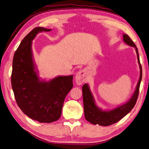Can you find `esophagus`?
Segmentation results:
<instances>
[{
  "label": "esophagus",
  "mask_w": 149,
  "mask_h": 149,
  "mask_svg": "<svg viewBox=\"0 0 149 149\" xmlns=\"http://www.w3.org/2000/svg\"><path fill=\"white\" fill-rule=\"evenodd\" d=\"M86 79V74L84 70L79 71L75 75V82L78 85H81L84 83Z\"/></svg>",
  "instance_id": "obj_1"
}]
</instances>
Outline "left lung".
<instances>
[{
	"instance_id": "obj_1",
	"label": "left lung",
	"mask_w": 149,
	"mask_h": 149,
	"mask_svg": "<svg viewBox=\"0 0 149 149\" xmlns=\"http://www.w3.org/2000/svg\"><path fill=\"white\" fill-rule=\"evenodd\" d=\"M123 41L129 45L135 47L136 51L138 61L140 68V79H139L136 88V90L131 99L127 103L111 111H103L95 105L93 97L90 92L88 85L87 84H84L82 88V89H83L84 116L87 121L94 125L98 124L102 126H108L116 123L131 111L137 101L142 78V67L140 64L138 50L133 41L131 39V38L127 34H123Z\"/></svg>"
}]
</instances>
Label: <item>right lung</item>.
<instances>
[{
  "instance_id": "obj_1",
  "label": "right lung",
  "mask_w": 149,
  "mask_h": 149,
  "mask_svg": "<svg viewBox=\"0 0 149 149\" xmlns=\"http://www.w3.org/2000/svg\"><path fill=\"white\" fill-rule=\"evenodd\" d=\"M50 31L41 27L33 29L22 40L13 60L11 86L16 102L24 114L41 123L60 118L65 97L74 86L73 75L41 81L34 70L31 41L39 32Z\"/></svg>"
}]
</instances>
